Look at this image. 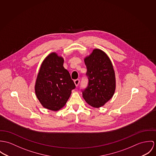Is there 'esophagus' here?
Masks as SVG:
<instances>
[{"label": "esophagus", "mask_w": 156, "mask_h": 156, "mask_svg": "<svg viewBox=\"0 0 156 156\" xmlns=\"http://www.w3.org/2000/svg\"><path fill=\"white\" fill-rule=\"evenodd\" d=\"M74 83H75V86L76 87L78 86V84H79V83H80V80H74Z\"/></svg>", "instance_id": "1"}]
</instances>
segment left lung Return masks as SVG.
Segmentation results:
<instances>
[{
	"label": "left lung",
	"mask_w": 156,
	"mask_h": 156,
	"mask_svg": "<svg viewBox=\"0 0 156 156\" xmlns=\"http://www.w3.org/2000/svg\"><path fill=\"white\" fill-rule=\"evenodd\" d=\"M88 84L83 91L87 103L94 108L104 106L113 96L116 87L115 71L108 55L95 48L84 58Z\"/></svg>",
	"instance_id": "left-lung-1"
}]
</instances>
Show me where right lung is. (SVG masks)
Listing matches in <instances>:
<instances>
[{
  "label": "right lung",
  "instance_id": "right-lung-1",
  "mask_svg": "<svg viewBox=\"0 0 156 156\" xmlns=\"http://www.w3.org/2000/svg\"><path fill=\"white\" fill-rule=\"evenodd\" d=\"M64 59L51 52L42 62L35 83L36 96L42 106L53 111L66 104L75 85L63 67Z\"/></svg>",
  "mask_w": 156,
  "mask_h": 156
}]
</instances>
